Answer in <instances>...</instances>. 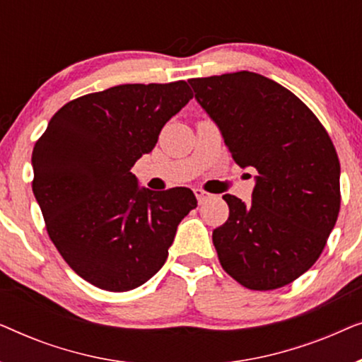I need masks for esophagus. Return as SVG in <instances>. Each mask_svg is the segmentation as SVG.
Returning <instances> with one entry per match:
<instances>
[{"instance_id": "34e87169", "label": "esophagus", "mask_w": 362, "mask_h": 362, "mask_svg": "<svg viewBox=\"0 0 362 362\" xmlns=\"http://www.w3.org/2000/svg\"><path fill=\"white\" fill-rule=\"evenodd\" d=\"M194 194L197 197V201H199V204H202V202L211 199V194L209 192H206L204 189H194Z\"/></svg>"}]
</instances>
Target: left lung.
<instances>
[{"label":"left lung","instance_id":"left-lung-1","mask_svg":"<svg viewBox=\"0 0 362 362\" xmlns=\"http://www.w3.org/2000/svg\"><path fill=\"white\" fill-rule=\"evenodd\" d=\"M240 168L257 171L252 202L226 194L212 232L217 257L250 290H275L318 260L339 214V160L328 132L295 93L240 71L189 78Z\"/></svg>","mask_w":362,"mask_h":362}]
</instances>
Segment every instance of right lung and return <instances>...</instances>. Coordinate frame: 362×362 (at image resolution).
<instances>
[{
	"label": "right lung",
	"instance_id": "right-lung-1",
	"mask_svg": "<svg viewBox=\"0 0 362 362\" xmlns=\"http://www.w3.org/2000/svg\"><path fill=\"white\" fill-rule=\"evenodd\" d=\"M192 98L185 81L125 83L69 102L33 150V192L69 267L107 291H128L165 265L191 189L150 191L132 168Z\"/></svg>",
	"mask_w": 362,
	"mask_h": 362
}]
</instances>
